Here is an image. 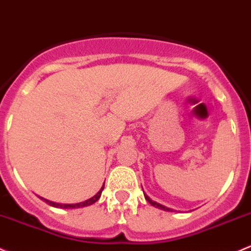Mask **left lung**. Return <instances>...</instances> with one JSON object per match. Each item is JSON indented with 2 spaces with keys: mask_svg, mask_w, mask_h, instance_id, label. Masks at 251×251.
I'll use <instances>...</instances> for the list:
<instances>
[{
  "mask_svg": "<svg viewBox=\"0 0 251 251\" xmlns=\"http://www.w3.org/2000/svg\"><path fill=\"white\" fill-rule=\"evenodd\" d=\"M143 192H144V191H143ZM144 197H146V200H147V201L149 202L150 204H151V205H154L155 208H159V209L166 210V212H173V209H171V208H168V207H166V205H162V204H160V203H157V202L152 201V200L150 199V197L148 196L147 194H144Z\"/></svg>",
  "mask_w": 251,
  "mask_h": 251,
  "instance_id": "obj_1",
  "label": "left lung"
}]
</instances>
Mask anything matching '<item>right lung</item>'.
Wrapping results in <instances>:
<instances>
[{
    "label": "right lung",
    "instance_id": "right-lung-1",
    "mask_svg": "<svg viewBox=\"0 0 251 251\" xmlns=\"http://www.w3.org/2000/svg\"><path fill=\"white\" fill-rule=\"evenodd\" d=\"M103 189H104V184L103 185H102V188L100 189V191L97 192L96 195H95L94 197H91V199H89V200H86V201H84V202H80V203H75V204H66V203H56V202H52V201H49V200H47V199H43V197H39V199L42 200V201H44L46 203H48L49 205H51V207H56V208H62V209H73V208H83V207H88V205H91V204H94L95 202H97L99 201V199L100 197H101V194H102V191H103Z\"/></svg>",
    "mask_w": 251,
    "mask_h": 251
}]
</instances>
